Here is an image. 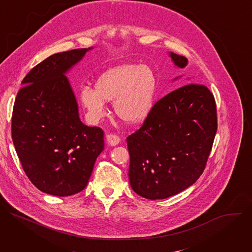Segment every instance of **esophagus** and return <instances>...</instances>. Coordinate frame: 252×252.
I'll list each match as a JSON object with an SVG mask.
<instances>
[{
    "instance_id": "34e87169",
    "label": "esophagus",
    "mask_w": 252,
    "mask_h": 252,
    "mask_svg": "<svg viewBox=\"0 0 252 252\" xmlns=\"http://www.w3.org/2000/svg\"><path fill=\"white\" fill-rule=\"evenodd\" d=\"M120 137L118 136V135H116V134H107L106 135V141H107V143H109L110 146H112V147H115V146H117V145H119L120 143Z\"/></svg>"
}]
</instances>
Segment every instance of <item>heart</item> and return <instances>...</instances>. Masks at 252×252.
Segmentation results:
<instances>
[{"mask_svg":"<svg viewBox=\"0 0 252 252\" xmlns=\"http://www.w3.org/2000/svg\"><path fill=\"white\" fill-rule=\"evenodd\" d=\"M157 89V76L150 66L124 63L102 73L94 83V90L84 88L80 100L93 124L106 115L105 101L112 100L116 115L123 122L138 124L152 112Z\"/></svg>","mask_w":252,"mask_h":252,"instance_id":"obj_1","label":"heart"}]
</instances>
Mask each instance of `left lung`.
<instances>
[{
    "label": "left lung",
    "instance_id": "left-lung-1",
    "mask_svg": "<svg viewBox=\"0 0 252 252\" xmlns=\"http://www.w3.org/2000/svg\"><path fill=\"white\" fill-rule=\"evenodd\" d=\"M168 55L175 66L188 65L187 58ZM217 129V105L205 86L188 84L160 98L142 126L126 138L133 191L155 200L192 186L205 168Z\"/></svg>",
    "mask_w": 252,
    "mask_h": 252
}]
</instances>
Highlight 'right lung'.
Instances as JSON below:
<instances>
[{
  "instance_id": "right-lung-1",
  "label": "right lung",
  "mask_w": 252,
  "mask_h": 252,
  "mask_svg": "<svg viewBox=\"0 0 252 252\" xmlns=\"http://www.w3.org/2000/svg\"><path fill=\"white\" fill-rule=\"evenodd\" d=\"M91 50L47 58L25 77L15 100L12 138L17 155L32 184L48 194L82 191L103 151V131L82 123L65 76Z\"/></svg>"
}]
</instances>
